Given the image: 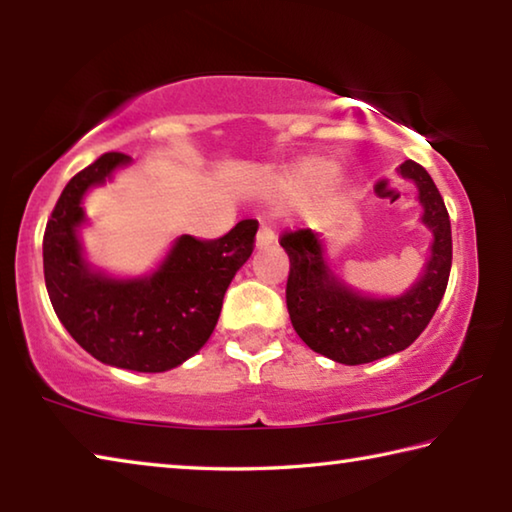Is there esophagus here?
Instances as JSON below:
<instances>
[{
	"mask_svg": "<svg viewBox=\"0 0 512 512\" xmlns=\"http://www.w3.org/2000/svg\"><path fill=\"white\" fill-rule=\"evenodd\" d=\"M273 241H275V230L266 221H262V223H259V230H257V246L259 248L271 246Z\"/></svg>",
	"mask_w": 512,
	"mask_h": 512,
	"instance_id": "obj_1",
	"label": "esophagus"
}]
</instances>
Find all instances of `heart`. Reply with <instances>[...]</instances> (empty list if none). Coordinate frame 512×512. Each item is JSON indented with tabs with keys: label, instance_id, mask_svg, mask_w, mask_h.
Segmentation results:
<instances>
[{
	"label": "heart",
	"instance_id": "obj_1",
	"mask_svg": "<svg viewBox=\"0 0 512 512\" xmlns=\"http://www.w3.org/2000/svg\"><path fill=\"white\" fill-rule=\"evenodd\" d=\"M329 173H332V169H329V164H325V162H307L305 167L298 171L300 187L316 189V187H320V185L325 183V180L329 178Z\"/></svg>",
	"mask_w": 512,
	"mask_h": 512
}]
</instances>
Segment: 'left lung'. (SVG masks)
<instances>
[{"label":"left lung","mask_w":512,"mask_h":512,"mask_svg":"<svg viewBox=\"0 0 512 512\" xmlns=\"http://www.w3.org/2000/svg\"><path fill=\"white\" fill-rule=\"evenodd\" d=\"M400 173L418 185L422 221L433 232L427 271L402 296L368 298L345 287L327 268L311 230H287L280 237L291 262L287 309L293 329L311 350L348 366L409 348L436 314L452 271V225L443 196L418 162L406 160Z\"/></svg>","instance_id":"8db88e82"}]
</instances>
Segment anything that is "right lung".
Masks as SVG:
<instances>
[{"label":"right lung","mask_w":512,"mask_h":512,"mask_svg":"<svg viewBox=\"0 0 512 512\" xmlns=\"http://www.w3.org/2000/svg\"><path fill=\"white\" fill-rule=\"evenodd\" d=\"M126 162V153H103L65 185L42 239L45 284L60 323L94 359L162 372L180 366L210 339L225 291L255 248L257 221H239L219 239L183 235L158 271L140 280L94 273L76 237L85 221L83 194Z\"/></svg>","instance_id":"right-lung-1"}]
</instances>
